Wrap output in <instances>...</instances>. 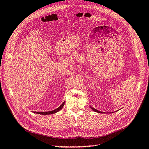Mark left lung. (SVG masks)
Here are the masks:
<instances>
[{"instance_id":"obj_1","label":"left lung","mask_w":149,"mask_h":149,"mask_svg":"<svg viewBox=\"0 0 149 149\" xmlns=\"http://www.w3.org/2000/svg\"><path fill=\"white\" fill-rule=\"evenodd\" d=\"M90 108H91V109H92L93 111H94V112H97V113H104L103 112H101V111H98V110H97V109H94V108L91 107V106H90Z\"/></svg>"}]
</instances>
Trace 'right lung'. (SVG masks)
<instances>
[{"label": "right lung", "instance_id": "add662e5", "mask_svg": "<svg viewBox=\"0 0 149 149\" xmlns=\"http://www.w3.org/2000/svg\"><path fill=\"white\" fill-rule=\"evenodd\" d=\"M65 104V102H63L62 104H61L58 108H56L54 110H53V111H45V112H37V111H34V113H35L36 114H44V115H47V114H52L53 113H56L57 112H58L60 110L62 109L63 106Z\"/></svg>", "mask_w": 149, "mask_h": 149}]
</instances>
